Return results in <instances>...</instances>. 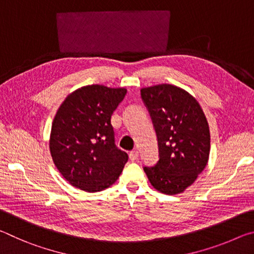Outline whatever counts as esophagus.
<instances>
[{
	"label": "esophagus",
	"mask_w": 254,
	"mask_h": 254,
	"mask_svg": "<svg viewBox=\"0 0 254 254\" xmlns=\"http://www.w3.org/2000/svg\"><path fill=\"white\" fill-rule=\"evenodd\" d=\"M128 157H130V160L131 161H135L137 158H139V152L134 150V151H131L130 154H128Z\"/></svg>",
	"instance_id": "esophagus-1"
}]
</instances>
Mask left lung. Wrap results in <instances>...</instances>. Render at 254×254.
<instances>
[{
  "label": "left lung",
  "mask_w": 254,
  "mask_h": 254,
  "mask_svg": "<svg viewBox=\"0 0 254 254\" xmlns=\"http://www.w3.org/2000/svg\"><path fill=\"white\" fill-rule=\"evenodd\" d=\"M156 128L159 161L144 167L150 184L166 195L182 194L207 166L210 134L198 101L170 84L141 88Z\"/></svg>",
  "instance_id": "1"
}]
</instances>
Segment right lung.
<instances>
[{"instance_id": "obj_1", "label": "right lung", "mask_w": 254, "mask_h": 254, "mask_svg": "<svg viewBox=\"0 0 254 254\" xmlns=\"http://www.w3.org/2000/svg\"><path fill=\"white\" fill-rule=\"evenodd\" d=\"M127 88L87 85L68 94L56 113L49 137L55 166L71 186L87 192L112 186L127 153L114 143L111 118Z\"/></svg>"}]
</instances>
